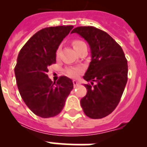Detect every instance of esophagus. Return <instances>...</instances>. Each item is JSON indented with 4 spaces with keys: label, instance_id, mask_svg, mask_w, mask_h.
Listing matches in <instances>:
<instances>
[{
    "label": "esophagus",
    "instance_id": "1",
    "mask_svg": "<svg viewBox=\"0 0 147 147\" xmlns=\"http://www.w3.org/2000/svg\"><path fill=\"white\" fill-rule=\"evenodd\" d=\"M73 82V85H74V87H75V88L77 87V86L79 85V83H78V82H77V81H76V80H73V82Z\"/></svg>",
    "mask_w": 147,
    "mask_h": 147
}]
</instances>
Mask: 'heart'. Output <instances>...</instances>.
<instances>
[{"label":"heart","mask_w":147,"mask_h":147,"mask_svg":"<svg viewBox=\"0 0 147 147\" xmlns=\"http://www.w3.org/2000/svg\"><path fill=\"white\" fill-rule=\"evenodd\" d=\"M84 43L85 42L81 41V40H75V41L72 42V46H73L74 49L76 50L78 47H81ZM60 49H61V47H59L57 49V50H56V55L57 56L59 55ZM81 71H82V69L80 68H77V67H70V68H67L65 70V72L67 76H69V77H71V78H76V77H77L81 73Z\"/></svg>","instance_id":"1"}]
</instances>
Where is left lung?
Here are the masks:
<instances>
[{
  "label": "left lung",
  "instance_id": "8db88e82",
  "mask_svg": "<svg viewBox=\"0 0 147 147\" xmlns=\"http://www.w3.org/2000/svg\"><path fill=\"white\" fill-rule=\"evenodd\" d=\"M89 44L92 61L83 78L87 94L81 99L86 116L100 119L109 115L120 102L127 82V61L121 46L106 32L94 26H78L71 31ZM96 82L93 85L94 82Z\"/></svg>",
  "mask_w": 147,
  "mask_h": 147
}]
</instances>
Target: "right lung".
<instances>
[{"label": "right lung", "mask_w": 147, "mask_h": 147, "mask_svg": "<svg viewBox=\"0 0 147 147\" xmlns=\"http://www.w3.org/2000/svg\"><path fill=\"white\" fill-rule=\"evenodd\" d=\"M73 26H50L36 33L20 49L14 72L19 92L26 106L39 117L56 116L64 107L73 83L66 76L53 82L47 72L55 63L56 50Z\"/></svg>", "instance_id": "right-lung-1"}]
</instances>
